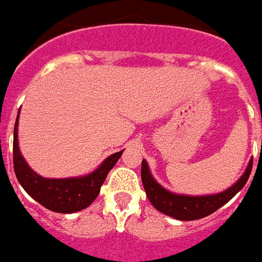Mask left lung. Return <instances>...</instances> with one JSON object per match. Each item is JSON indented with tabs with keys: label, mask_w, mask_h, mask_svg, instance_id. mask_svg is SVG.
I'll list each match as a JSON object with an SVG mask.
<instances>
[{
	"label": "left lung",
	"mask_w": 262,
	"mask_h": 262,
	"mask_svg": "<svg viewBox=\"0 0 262 262\" xmlns=\"http://www.w3.org/2000/svg\"><path fill=\"white\" fill-rule=\"evenodd\" d=\"M252 160H249L245 172L237 179L236 182L227 189L217 192V194H207V195H186V194H176L162 186L153 178L150 167L143 159L141 163V181L146 189L147 198L153 207L160 213L176 220H198L203 217L210 216L220 207L229 203L237 192L245 186L248 178L251 175Z\"/></svg>",
	"instance_id": "8db88e82"
}]
</instances>
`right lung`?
Returning a JSON list of instances; mask_svg holds the SVG:
<instances>
[{
  "label": "right lung",
  "instance_id": "obj_1",
  "mask_svg": "<svg viewBox=\"0 0 262 262\" xmlns=\"http://www.w3.org/2000/svg\"><path fill=\"white\" fill-rule=\"evenodd\" d=\"M18 114L14 125L13 160L15 176L20 185L35 201L55 213L70 214L90 206L99 195L100 186L103 185L109 170L115 166L124 150L106 157L100 166L87 175L74 178H43L27 165L18 148Z\"/></svg>",
  "mask_w": 262,
  "mask_h": 262
}]
</instances>
